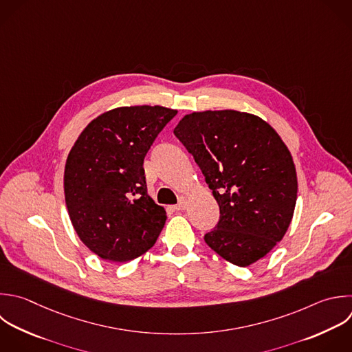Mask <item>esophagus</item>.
<instances>
[{
  "label": "esophagus",
  "instance_id": "esophagus-1",
  "mask_svg": "<svg viewBox=\"0 0 352 352\" xmlns=\"http://www.w3.org/2000/svg\"><path fill=\"white\" fill-rule=\"evenodd\" d=\"M186 206H187V198L186 197H180L177 205H175L173 209L175 210H183V209H186Z\"/></svg>",
  "mask_w": 352,
  "mask_h": 352
}]
</instances>
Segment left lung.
I'll use <instances>...</instances> for the list:
<instances>
[{
  "mask_svg": "<svg viewBox=\"0 0 352 352\" xmlns=\"http://www.w3.org/2000/svg\"><path fill=\"white\" fill-rule=\"evenodd\" d=\"M173 133L192 154L220 208L204 239L227 261L248 267L285 235L296 206L290 151L261 118L235 110L187 114Z\"/></svg>",
  "mask_w": 352,
  "mask_h": 352,
  "instance_id": "left-lung-1",
  "label": "left lung"
}]
</instances>
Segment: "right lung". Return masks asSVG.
Wrapping results in <instances>:
<instances>
[{
	"mask_svg": "<svg viewBox=\"0 0 352 352\" xmlns=\"http://www.w3.org/2000/svg\"><path fill=\"white\" fill-rule=\"evenodd\" d=\"M177 114L161 106L110 110L82 131L65 168V197L80 239L99 257L124 263L154 246L166 212L147 194L144 157Z\"/></svg>",
	"mask_w": 352,
	"mask_h": 352,
	"instance_id": "1",
	"label": "right lung"
}]
</instances>
